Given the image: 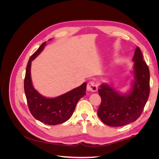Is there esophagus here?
I'll return each instance as SVG.
<instances>
[{
  "label": "esophagus",
  "mask_w": 159,
  "mask_h": 159,
  "mask_svg": "<svg viewBox=\"0 0 159 159\" xmlns=\"http://www.w3.org/2000/svg\"><path fill=\"white\" fill-rule=\"evenodd\" d=\"M98 89V85L94 81H89L87 85V90L91 92H95Z\"/></svg>",
  "instance_id": "1"
}]
</instances>
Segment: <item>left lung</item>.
I'll list each match as a JSON object with an SVG mask.
<instances>
[{
    "instance_id": "left-lung-1",
    "label": "left lung",
    "mask_w": 159,
    "mask_h": 159,
    "mask_svg": "<svg viewBox=\"0 0 159 159\" xmlns=\"http://www.w3.org/2000/svg\"><path fill=\"white\" fill-rule=\"evenodd\" d=\"M134 80L127 93H121L108 84L98 89L102 103L98 111L102 122L111 127H121L141 116L150 93V72L139 47L133 57Z\"/></svg>"
}]
</instances>
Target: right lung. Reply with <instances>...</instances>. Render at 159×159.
Wrapping results in <instances>:
<instances>
[{
  "label": "right lung",
  "instance_id": "add662e5",
  "mask_svg": "<svg viewBox=\"0 0 159 159\" xmlns=\"http://www.w3.org/2000/svg\"><path fill=\"white\" fill-rule=\"evenodd\" d=\"M46 43L42 44L28 60L24 86L27 103L33 117L42 123L55 125L66 122L71 117L77 103L85 95L87 84L84 82L79 87L54 98H45L38 93L32 83L31 63L44 49Z\"/></svg>",
  "mask_w": 159,
  "mask_h": 159
}]
</instances>
